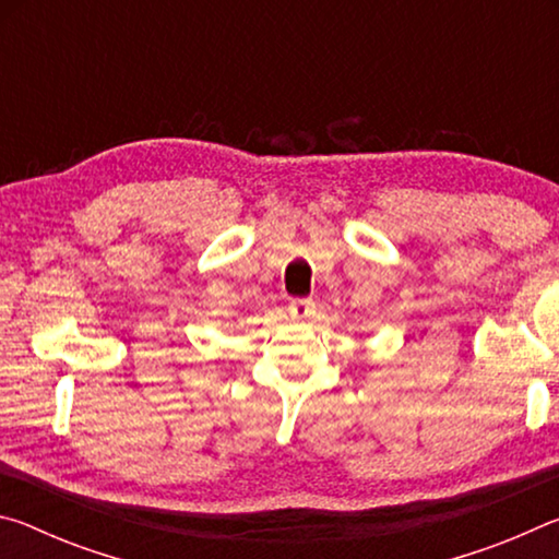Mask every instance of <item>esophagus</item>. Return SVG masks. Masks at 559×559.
I'll use <instances>...</instances> for the list:
<instances>
[{
  "instance_id": "34e87169",
  "label": "esophagus",
  "mask_w": 559,
  "mask_h": 559,
  "mask_svg": "<svg viewBox=\"0 0 559 559\" xmlns=\"http://www.w3.org/2000/svg\"><path fill=\"white\" fill-rule=\"evenodd\" d=\"M288 313L293 318H310L316 313V306L310 300H290L288 306Z\"/></svg>"
}]
</instances>
